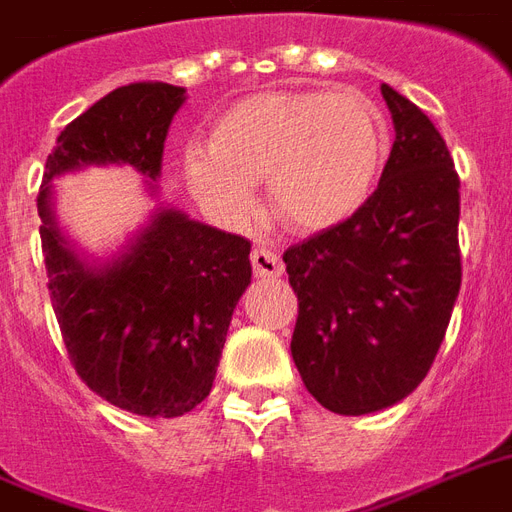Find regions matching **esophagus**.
I'll use <instances>...</instances> for the list:
<instances>
[{"label":"esophagus","mask_w":512,"mask_h":512,"mask_svg":"<svg viewBox=\"0 0 512 512\" xmlns=\"http://www.w3.org/2000/svg\"><path fill=\"white\" fill-rule=\"evenodd\" d=\"M252 268H255V276L260 279H279L281 273H284V265L276 255H273L271 249L257 247L252 249Z\"/></svg>","instance_id":"1"}]
</instances>
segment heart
<instances>
[{"mask_svg": "<svg viewBox=\"0 0 512 512\" xmlns=\"http://www.w3.org/2000/svg\"><path fill=\"white\" fill-rule=\"evenodd\" d=\"M388 151V127L364 92H260L217 119L209 151L185 175L207 207L233 223L255 215L252 185L300 233L329 231L364 207Z\"/></svg>", "mask_w": 512, "mask_h": 512, "instance_id": "obj_1", "label": "heart"}]
</instances>
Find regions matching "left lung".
Wrapping results in <instances>:
<instances>
[{"label": "left lung", "instance_id": "obj_1", "mask_svg": "<svg viewBox=\"0 0 512 512\" xmlns=\"http://www.w3.org/2000/svg\"><path fill=\"white\" fill-rule=\"evenodd\" d=\"M396 140L377 191L345 223L284 252L297 295L292 358L335 414L398 404L433 366L462 260L460 177L441 132L382 84Z\"/></svg>", "mask_w": 512, "mask_h": 512}]
</instances>
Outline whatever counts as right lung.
Segmentation results:
<instances>
[{"instance_id": "obj_1", "label": "right lung", "mask_w": 512, "mask_h": 512, "mask_svg": "<svg viewBox=\"0 0 512 512\" xmlns=\"http://www.w3.org/2000/svg\"><path fill=\"white\" fill-rule=\"evenodd\" d=\"M185 90L135 82L108 92L58 135L39 207L52 311L76 374L108 404L180 417L212 390L233 308L252 279L249 241L159 207L103 265H87L52 215V180L87 164H130L148 188L162 172Z\"/></svg>"}]
</instances>
